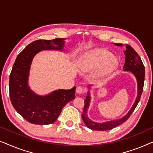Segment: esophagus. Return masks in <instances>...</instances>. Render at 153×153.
I'll list each match as a JSON object with an SVG mask.
<instances>
[{
	"label": "esophagus",
	"instance_id": "1",
	"mask_svg": "<svg viewBox=\"0 0 153 153\" xmlns=\"http://www.w3.org/2000/svg\"><path fill=\"white\" fill-rule=\"evenodd\" d=\"M76 92L79 94H81V93H83V92H84V88H83L81 87V86H78L76 89Z\"/></svg>",
	"mask_w": 153,
	"mask_h": 153
}]
</instances>
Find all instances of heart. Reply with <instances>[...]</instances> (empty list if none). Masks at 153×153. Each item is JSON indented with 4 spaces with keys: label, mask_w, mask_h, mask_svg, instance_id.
<instances>
[{
    "label": "heart",
    "mask_w": 153,
    "mask_h": 153,
    "mask_svg": "<svg viewBox=\"0 0 153 153\" xmlns=\"http://www.w3.org/2000/svg\"><path fill=\"white\" fill-rule=\"evenodd\" d=\"M118 60L106 49H96L86 53L81 63L83 72H93L100 66L99 75L104 76L116 70Z\"/></svg>",
    "instance_id": "obj_1"
}]
</instances>
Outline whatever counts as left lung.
Returning a JSON list of instances; mask_svg holds the SVG:
<instances>
[{
  "mask_svg": "<svg viewBox=\"0 0 153 153\" xmlns=\"http://www.w3.org/2000/svg\"><path fill=\"white\" fill-rule=\"evenodd\" d=\"M114 45L116 46H122L123 44L114 43ZM124 54L125 55V62L124 67H123V70H124V71H129V72L132 73L134 75L137 81L138 93L137 97L136 98L134 103L131 109L129 110V111L124 117H123L122 118L101 123H96L91 120L88 117V109L89 108L90 101H91V95H90V93L88 92V95L85 97L83 113L81 117H82V119L85 125L89 129H93V130L106 131L110 130V129L123 124V123H125L129 118V116L132 114L135 109L136 106H137L138 103H139L143 89L144 79H145L144 78L145 77V68H144L141 58L139 57L138 53L131 46L126 45V50L124 51ZM89 87H91V85H88V88Z\"/></svg>",
  "mask_w": 153,
  "mask_h": 153,
  "instance_id": "left-lung-1",
  "label": "left lung"
}]
</instances>
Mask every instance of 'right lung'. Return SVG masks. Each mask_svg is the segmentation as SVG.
<instances>
[{
	"label": "right lung",
	"instance_id": "add662e5",
	"mask_svg": "<svg viewBox=\"0 0 153 153\" xmlns=\"http://www.w3.org/2000/svg\"><path fill=\"white\" fill-rule=\"evenodd\" d=\"M65 38L38 39L27 46L17 56L10 75V97L14 109L28 122L49 125L57 120L62 108L75 97L76 87L59 89L47 95H37L28 84L31 62L42 50L63 51Z\"/></svg>",
	"mask_w": 153,
	"mask_h": 153
}]
</instances>
